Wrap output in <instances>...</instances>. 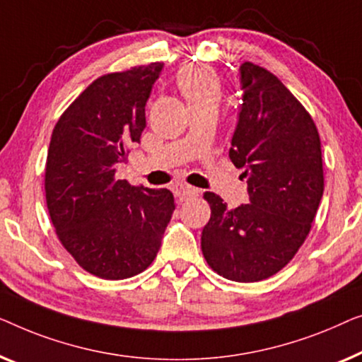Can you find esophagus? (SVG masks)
I'll return each mask as SVG.
<instances>
[{
	"label": "esophagus",
	"instance_id": "esophagus-1",
	"mask_svg": "<svg viewBox=\"0 0 362 362\" xmlns=\"http://www.w3.org/2000/svg\"><path fill=\"white\" fill-rule=\"evenodd\" d=\"M200 195V190L195 187H180L179 188V198L182 202H188V200H195V198Z\"/></svg>",
	"mask_w": 362,
	"mask_h": 362
}]
</instances>
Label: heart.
<instances>
[{"mask_svg":"<svg viewBox=\"0 0 362 362\" xmlns=\"http://www.w3.org/2000/svg\"><path fill=\"white\" fill-rule=\"evenodd\" d=\"M175 83L190 106L192 113L208 111L213 113L221 101L223 86L216 70L203 64H187L179 70Z\"/></svg>","mask_w":362,"mask_h":362,"instance_id":"obj_1","label":"heart"}]
</instances>
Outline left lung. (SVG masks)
Wrapping results in <instances>:
<instances>
[{
    "label": "left lung",
    "instance_id": "8db88e82",
    "mask_svg": "<svg viewBox=\"0 0 362 362\" xmlns=\"http://www.w3.org/2000/svg\"><path fill=\"white\" fill-rule=\"evenodd\" d=\"M243 106L230 159L247 179L249 203L228 210L205 192L210 220L202 252L218 276L234 282L269 279L305 243L323 197L322 142L305 106L267 69L241 65Z\"/></svg>",
    "mask_w": 362,
    "mask_h": 362
}]
</instances>
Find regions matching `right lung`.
<instances>
[{
	"instance_id": "right-lung-1",
	"label": "right lung",
	"mask_w": 362,
	"mask_h": 362,
	"mask_svg": "<svg viewBox=\"0 0 362 362\" xmlns=\"http://www.w3.org/2000/svg\"><path fill=\"white\" fill-rule=\"evenodd\" d=\"M162 62L101 75L54 126L44 188L59 241L83 271L106 281L144 272L175 210L167 188L115 177L146 128V101Z\"/></svg>"
}]
</instances>
